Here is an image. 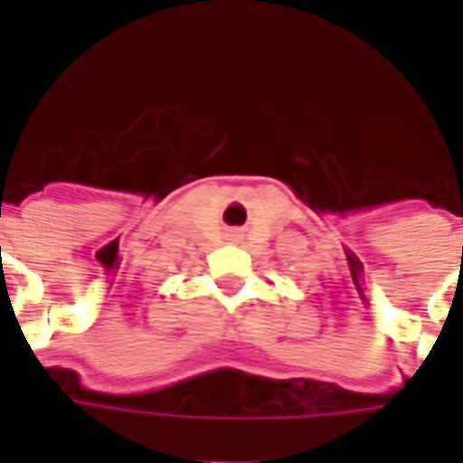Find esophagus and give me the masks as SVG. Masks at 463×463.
<instances>
[{
    "label": "esophagus",
    "instance_id": "34e87169",
    "mask_svg": "<svg viewBox=\"0 0 463 463\" xmlns=\"http://www.w3.org/2000/svg\"><path fill=\"white\" fill-rule=\"evenodd\" d=\"M231 235H232V238H238V232H231Z\"/></svg>",
    "mask_w": 463,
    "mask_h": 463
}]
</instances>
